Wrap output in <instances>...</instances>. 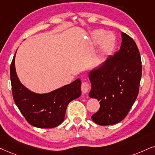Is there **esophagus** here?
Masks as SVG:
<instances>
[{
  "mask_svg": "<svg viewBox=\"0 0 155 155\" xmlns=\"http://www.w3.org/2000/svg\"><path fill=\"white\" fill-rule=\"evenodd\" d=\"M91 87L90 86V84L88 83L87 81H82L81 86V91L83 92L84 94L89 93V92L90 91V90H91Z\"/></svg>",
  "mask_w": 155,
  "mask_h": 155,
  "instance_id": "34e87169",
  "label": "esophagus"
}]
</instances>
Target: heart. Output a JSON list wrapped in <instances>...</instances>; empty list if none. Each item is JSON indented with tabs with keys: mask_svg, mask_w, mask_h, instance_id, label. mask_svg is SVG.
Masks as SVG:
<instances>
[{
	"mask_svg": "<svg viewBox=\"0 0 155 155\" xmlns=\"http://www.w3.org/2000/svg\"><path fill=\"white\" fill-rule=\"evenodd\" d=\"M92 42L95 45L102 43L101 53L104 55L111 54L116 47V38L113 35H109V33L104 30H97L92 34Z\"/></svg>",
	"mask_w": 155,
	"mask_h": 155,
	"instance_id": "heart-1",
	"label": "heart"
}]
</instances>
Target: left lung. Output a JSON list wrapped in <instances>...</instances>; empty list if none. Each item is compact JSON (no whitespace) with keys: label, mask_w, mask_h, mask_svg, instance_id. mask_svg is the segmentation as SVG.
<instances>
[{"label":"left lung","mask_w":155,"mask_h":155,"mask_svg":"<svg viewBox=\"0 0 155 155\" xmlns=\"http://www.w3.org/2000/svg\"><path fill=\"white\" fill-rule=\"evenodd\" d=\"M120 49L89 74V97L99 101L100 108L91 119L101 126L114 124L128 114L138 96L142 61L134 41L121 33Z\"/></svg>","instance_id":"8db88e82"}]
</instances>
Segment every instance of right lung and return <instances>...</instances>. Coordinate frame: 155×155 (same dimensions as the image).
Masks as SVG:
<instances>
[{"instance_id": "1", "label": "right lung", "mask_w": 155, "mask_h": 155, "mask_svg": "<svg viewBox=\"0 0 155 155\" xmlns=\"http://www.w3.org/2000/svg\"><path fill=\"white\" fill-rule=\"evenodd\" d=\"M16 53V52H15ZM10 67L13 100L29 124L38 128H53L63 122L67 106L81 96V80L45 94H37L21 84L15 68V56Z\"/></svg>"}]
</instances>
